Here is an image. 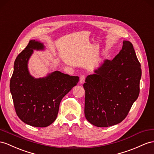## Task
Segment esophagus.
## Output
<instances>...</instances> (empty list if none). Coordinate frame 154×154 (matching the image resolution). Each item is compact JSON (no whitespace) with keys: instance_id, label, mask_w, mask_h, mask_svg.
<instances>
[{"instance_id":"obj_1","label":"esophagus","mask_w":154,"mask_h":154,"mask_svg":"<svg viewBox=\"0 0 154 154\" xmlns=\"http://www.w3.org/2000/svg\"><path fill=\"white\" fill-rule=\"evenodd\" d=\"M85 75H81L80 76V82L81 83H82V82H84L85 81Z\"/></svg>"}]
</instances>
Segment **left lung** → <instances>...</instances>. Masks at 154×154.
I'll use <instances>...</instances> for the list:
<instances>
[{"label":"left lung","mask_w":154,"mask_h":154,"mask_svg":"<svg viewBox=\"0 0 154 154\" xmlns=\"http://www.w3.org/2000/svg\"><path fill=\"white\" fill-rule=\"evenodd\" d=\"M86 78L85 115L90 123L106 128L123 121L139 97L142 70L132 43L123 46L113 60H106Z\"/></svg>","instance_id":"8db88e82"}]
</instances>
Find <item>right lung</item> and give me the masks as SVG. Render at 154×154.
<instances>
[{
    "label": "right lung",
    "instance_id": "add662e5",
    "mask_svg": "<svg viewBox=\"0 0 154 154\" xmlns=\"http://www.w3.org/2000/svg\"><path fill=\"white\" fill-rule=\"evenodd\" d=\"M33 49H43L42 43L30 40L14 62L10 88L17 115L24 123L45 128L56 120L60 101L79 77L56 71L45 78L34 79L27 69Z\"/></svg>",
    "mask_w": 154,
    "mask_h": 154
}]
</instances>
